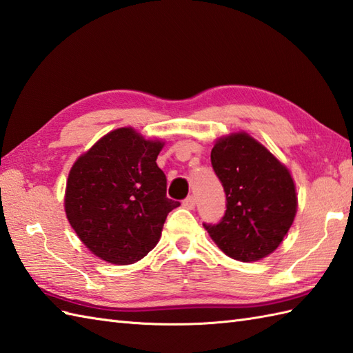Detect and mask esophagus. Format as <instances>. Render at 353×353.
I'll list each match as a JSON object with an SVG mask.
<instances>
[{
	"label": "esophagus",
	"mask_w": 353,
	"mask_h": 353,
	"mask_svg": "<svg viewBox=\"0 0 353 353\" xmlns=\"http://www.w3.org/2000/svg\"><path fill=\"white\" fill-rule=\"evenodd\" d=\"M183 206L186 209H194L196 208V197L194 196H188L185 200H183Z\"/></svg>",
	"instance_id": "34e87169"
}]
</instances>
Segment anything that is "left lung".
Masks as SVG:
<instances>
[{
  "instance_id": "8db88e82",
  "label": "left lung",
  "mask_w": 353,
  "mask_h": 353,
  "mask_svg": "<svg viewBox=\"0 0 353 353\" xmlns=\"http://www.w3.org/2000/svg\"><path fill=\"white\" fill-rule=\"evenodd\" d=\"M211 163L226 194V212L203 226L228 256L265 258L294 221L297 196L288 170L247 133L216 141Z\"/></svg>"
}]
</instances>
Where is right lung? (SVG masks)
<instances>
[{"label": "right lung", "instance_id": "right-lung-1", "mask_svg": "<svg viewBox=\"0 0 353 353\" xmlns=\"http://www.w3.org/2000/svg\"><path fill=\"white\" fill-rule=\"evenodd\" d=\"M161 148L162 142L124 127L103 137L70 171L66 216L88 249L110 264L144 258L181 205L167 197V177L156 163Z\"/></svg>", "mask_w": 353, "mask_h": 353}]
</instances>
